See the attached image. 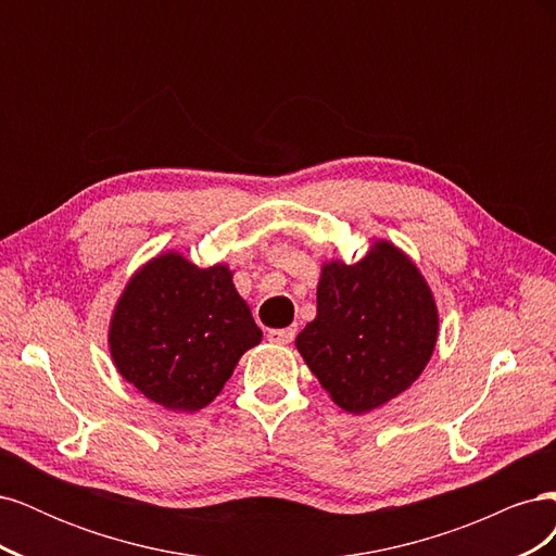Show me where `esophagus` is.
I'll list each match as a JSON object with an SVG mask.
<instances>
[{"mask_svg": "<svg viewBox=\"0 0 556 556\" xmlns=\"http://www.w3.org/2000/svg\"><path fill=\"white\" fill-rule=\"evenodd\" d=\"M296 336V329L294 327H288V329H268L266 339L271 343H278V345H290L294 341Z\"/></svg>", "mask_w": 556, "mask_h": 556, "instance_id": "esophagus-1", "label": "esophagus"}]
</instances>
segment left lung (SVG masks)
I'll list each match as a JSON object with an SVG mask.
<instances>
[{
	"label": "left lung",
	"mask_w": 556,
	"mask_h": 556,
	"mask_svg": "<svg viewBox=\"0 0 556 556\" xmlns=\"http://www.w3.org/2000/svg\"><path fill=\"white\" fill-rule=\"evenodd\" d=\"M435 341L429 282L406 252L378 239L355 264H323L317 315L294 345L336 406L364 415L422 376Z\"/></svg>",
	"instance_id": "8db88e82"
}]
</instances>
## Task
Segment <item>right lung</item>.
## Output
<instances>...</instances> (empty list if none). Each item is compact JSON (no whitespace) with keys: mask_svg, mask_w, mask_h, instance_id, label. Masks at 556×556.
I'll list each match as a JSON object with an SVG mask.
<instances>
[{"mask_svg":"<svg viewBox=\"0 0 556 556\" xmlns=\"http://www.w3.org/2000/svg\"><path fill=\"white\" fill-rule=\"evenodd\" d=\"M231 278L227 264L199 268L178 250L134 271L109 325L117 374L166 410L206 408L262 341Z\"/></svg>","mask_w":556,"mask_h":556,"instance_id":"obj_1","label":"right lung"}]
</instances>
